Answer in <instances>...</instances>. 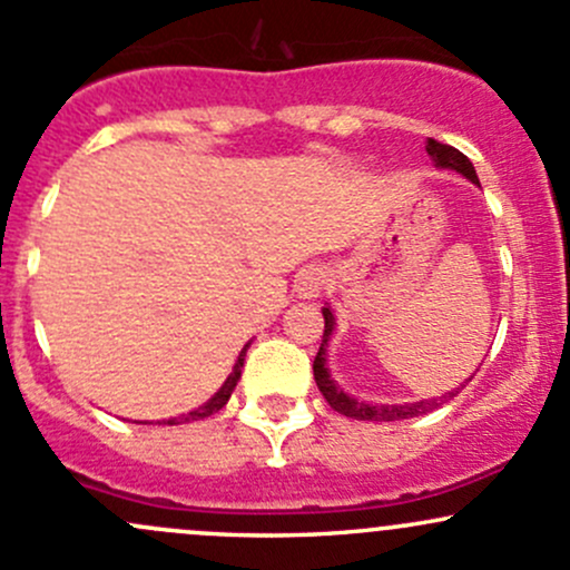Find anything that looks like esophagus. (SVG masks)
Returning a JSON list of instances; mask_svg holds the SVG:
<instances>
[{"label": "esophagus", "mask_w": 570, "mask_h": 570, "mask_svg": "<svg viewBox=\"0 0 570 570\" xmlns=\"http://www.w3.org/2000/svg\"><path fill=\"white\" fill-rule=\"evenodd\" d=\"M325 269L322 267H308L303 269L301 275H297V292H301V297H316L322 292V286H325Z\"/></svg>", "instance_id": "1"}]
</instances>
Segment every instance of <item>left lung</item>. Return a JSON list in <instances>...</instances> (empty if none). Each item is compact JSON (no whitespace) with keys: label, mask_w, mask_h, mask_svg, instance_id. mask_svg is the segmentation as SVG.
<instances>
[{"label":"left lung","mask_w":570,"mask_h":570,"mask_svg":"<svg viewBox=\"0 0 570 570\" xmlns=\"http://www.w3.org/2000/svg\"><path fill=\"white\" fill-rule=\"evenodd\" d=\"M426 153L431 155V160H434L436 166L459 171V175H464L466 179H472V183L478 185L475 166H472L470 158H466L464 153H459L456 147H451V144H442L436 139H429ZM322 314H325V333H322V346L314 357V380H316V385H320V393L325 395L327 404H331L335 412H341V415H346V417H355V421H404V417L423 415V412L434 410V406L440 404V399L415 401V404H363V401L350 399V395L335 385L325 368V344H327V338H331L335 320H333L331 308H322ZM448 395H453V393H448Z\"/></svg>","instance_id":"8db88e82"}]
</instances>
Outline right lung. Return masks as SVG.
I'll return each instance as SVG.
<instances>
[{"instance_id":"add662e5","label":"right lung","mask_w":570,"mask_h":570,"mask_svg":"<svg viewBox=\"0 0 570 570\" xmlns=\"http://www.w3.org/2000/svg\"><path fill=\"white\" fill-rule=\"evenodd\" d=\"M243 361H245V350L239 352V357H237V363H235V371H232V374H229V380L224 382V387H220V391L215 393L205 406H199V410L188 412V415H183V417H171V421H166V423H169V426H177V423H185V421H202V417H209V415H213V412H218L220 406H226V401H229V395H232V391H235V385H237V380H239V371H243Z\"/></svg>"}]
</instances>
